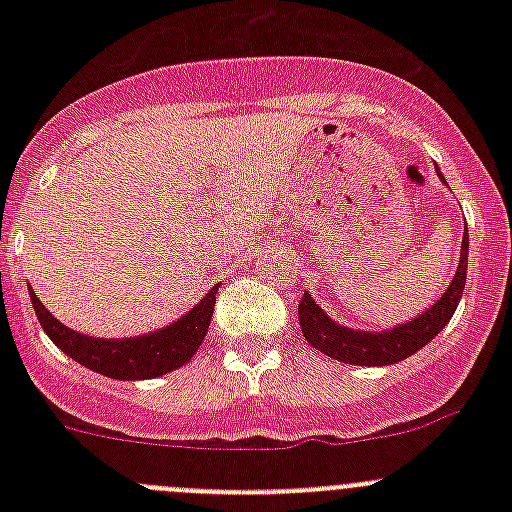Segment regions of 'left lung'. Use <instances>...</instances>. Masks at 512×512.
Here are the masks:
<instances>
[{
	"instance_id": "8db88e82",
	"label": "left lung",
	"mask_w": 512,
	"mask_h": 512,
	"mask_svg": "<svg viewBox=\"0 0 512 512\" xmlns=\"http://www.w3.org/2000/svg\"><path fill=\"white\" fill-rule=\"evenodd\" d=\"M441 175V173H438ZM443 178V175H441ZM466 270H468V230L463 232L461 245V260H458L456 277L451 280L441 299L431 304L423 314H418L411 322L399 324V327L389 329V332H356L347 329L342 324L332 322L327 314L322 312L317 302L304 292L299 299V327H302L304 339L319 349L322 354L332 356V359L344 361V364H359V366H386L396 364V361L409 359L418 349L426 347L438 332L448 324V319L456 312L458 302H461L463 287H466Z\"/></svg>"
}]
</instances>
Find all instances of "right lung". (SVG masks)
Returning a JSON list of instances; mask_svg holds the SVG:
<instances>
[{"label": "right lung", "mask_w": 512, "mask_h": 512, "mask_svg": "<svg viewBox=\"0 0 512 512\" xmlns=\"http://www.w3.org/2000/svg\"><path fill=\"white\" fill-rule=\"evenodd\" d=\"M215 294H218V287L210 289L185 317L153 334H143V337L133 339H94L64 327L39 302L34 289H29L36 319H39L41 329L49 334L51 342L74 361L89 366L91 371L121 381L153 379V376L180 369L185 361L193 359V354L198 352L205 334H208Z\"/></svg>", "instance_id": "obj_1"}]
</instances>
